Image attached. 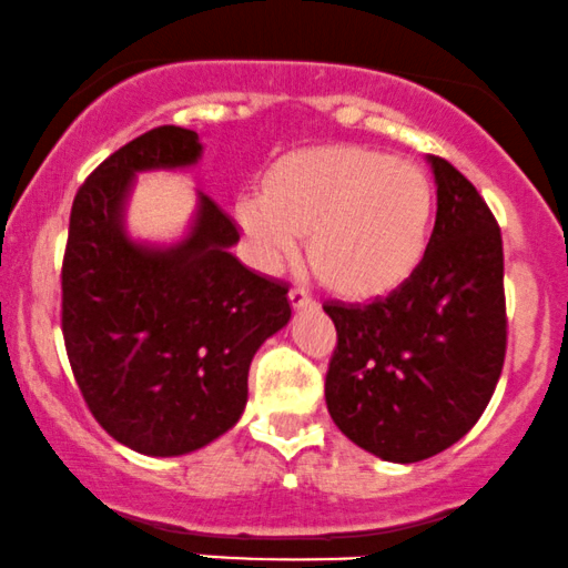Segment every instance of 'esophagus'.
I'll return each mask as SVG.
<instances>
[{"instance_id":"34e87169","label":"esophagus","mask_w":568,"mask_h":568,"mask_svg":"<svg viewBox=\"0 0 568 568\" xmlns=\"http://www.w3.org/2000/svg\"><path fill=\"white\" fill-rule=\"evenodd\" d=\"M290 303H292V308H297V311L316 305V303H313V297L308 295V292L300 290V286H292V290H290Z\"/></svg>"}]
</instances>
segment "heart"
Listing matches in <instances>:
<instances>
[{"label": "heart", "instance_id": "obj_1", "mask_svg": "<svg viewBox=\"0 0 568 568\" xmlns=\"http://www.w3.org/2000/svg\"><path fill=\"white\" fill-rule=\"evenodd\" d=\"M236 217L268 268L292 263L308 236L324 284L379 295L406 282L428 250L433 185L417 164L335 145L278 162L265 191L239 196Z\"/></svg>", "mask_w": 568, "mask_h": 568}]
</instances>
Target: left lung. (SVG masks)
I'll use <instances>...</instances> for the list:
<instances>
[{
    "label": "left lung",
    "instance_id": "1",
    "mask_svg": "<svg viewBox=\"0 0 568 568\" xmlns=\"http://www.w3.org/2000/svg\"><path fill=\"white\" fill-rule=\"evenodd\" d=\"M428 164L438 210L415 273L388 297L324 305L337 329L326 409L388 463L457 444L484 415L508 345L497 220L463 172L442 156Z\"/></svg>",
    "mask_w": 568,
    "mask_h": 568
}]
</instances>
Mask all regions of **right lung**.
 <instances>
[{"label": "right lung", "mask_w": 568, "mask_h": 568, "mask_svg": "<svg viewBox=\"0 0 568 568\" xmlns=\"http://www.w3.org/2000/svg\"><path fill=\"white\" fill-rule=\"evenodd\" d=\"M202 149L193 130L156 126L111 153L71 206L65 353L92 417L149 457L189 455L229 433L252 358L292 316L286 284L239 263L236 225L204 193L178 242L126 233L138 172L185 170Z\"/></svg>", "instance_id": "add662e5"}]
</instances>
